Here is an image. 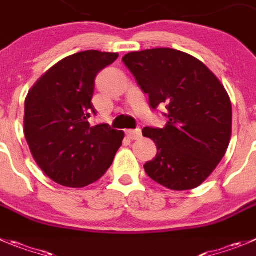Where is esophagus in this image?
I'll use <instances>...</instances> for the list:
<instances>
[{
  "label": "esophagus",
  "instance_id": "1",
  "mask_svg": "<svg viewBox=\"0 0 256 256\" xmlns=\"http://www.w3.org/2000/svg\"><path fill=\"white\" fill-rule=\"evenodd\" d=\"M126 136L131 140H138L142 138V130L136 128V130H126Z\"/></svg>",
  "mask_w": 256,
  "mask_h": 256
}]
</instances>
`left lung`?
Listing matches in <instances>:
<instances>
[{
	"instance_id": "obj_1",
	"label": "left lung",
	"mask_w": 256,
	"mask_h": 256,
	"mask_svg": "<svg viewBox=\"0 0 256 256\" xmlns=\"http://www.w3.org/2000/svg\"><path fill=\"white\" fill-rule=\"evenodd\" d=\"M122 62L152 110L166 106V128H145L156 156L144 166L148 176L173 190L198 187L226 154L232 128L230 97L218 78L187 52L156 48L126 54Z\"/></svg>"
}]
</instances>
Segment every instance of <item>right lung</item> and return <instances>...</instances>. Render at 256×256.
I'll list each match as a JSON object with an SVG mask.
<instances>
[{
	"label": "right lung",
	"instance_id": "obj_1",
	"mask_svg": "<svg viewBox=\"0 0 256 256\" xmlns=\"http://www.w3.org/2000/svg\"><path fill=\"white\" fill-rule=\"evenodd\" d=\"M117 52L87 50L62 59L32 86L25 100L24 134L32 158L58 184L82 188L111 166L125 134L90 126L96 76Z\"/></svg>",
	"mask_w": 256,
	"mask_h": 256
}]
</instances>
